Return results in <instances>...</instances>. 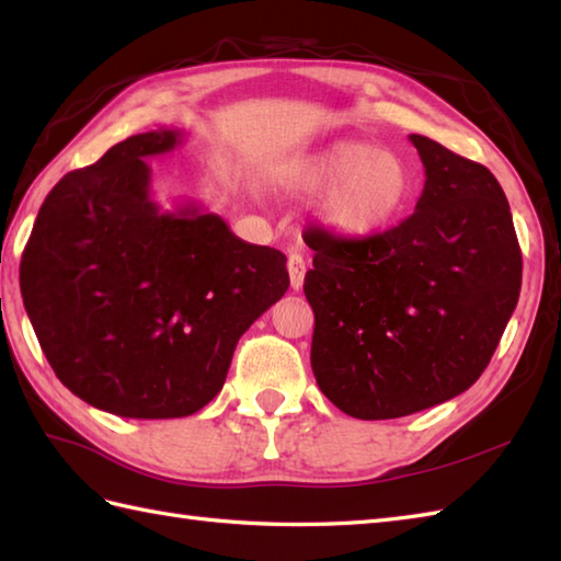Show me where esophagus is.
I'll return each mask as SVG.
<instances>
[{
	"instance_id": "34e87169",
	"label": "esophagus",
	"mask_w": 561,
	"mask_h": 561,
	"mask_svg": "<svg viewBox=\"0 0 561 561\" xmlns=\"http://www.w3.org/2000/svg\"><path fill=\"white\" fill-rule=\"evenodd\" d=\"M287 270H289L291 289L299 291L304 287V277H306V257L299 253V250H291V253H289Z\"/></svg>"
}]
</instances>
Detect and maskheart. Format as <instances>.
<instances>
[{"label": "heart", "instance_id": "b5f03b06", "mask_svg": "<svg viewBox=\"0 0 561 561\" xmlns=\"http://www.w3.org/2000/svg\"><path fill=\"white\" fill-rule=\"evenodd\" d=\"M289 183L304 193L328 190L316 211L318 221L350 241L388 229L408 207L414 187L408 163L368 141H335L296 159Z\"/></svg>", "mask_w": 561, "mask_h": 561}]
</instances>
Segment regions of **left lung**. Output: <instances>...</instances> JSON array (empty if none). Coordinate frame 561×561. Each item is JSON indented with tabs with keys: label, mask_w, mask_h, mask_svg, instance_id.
<instances>
[{
	"label": "left lung",
	"mask_w": 561,
	"mask_h": 561,
	"mask_svg": "<svg viewBox=\"0 0 561 561\" xmlns=\"http://www.w3.org/2000/svg\"><path fill=\"white\" fill-rule=\"evenodd\" d=\"M424 190L408 219L350 241L325 229L304 291L316 313L311 366L356 420H396L468 390L490 364L520 294V248L490 169L410 135Z\"/></svg>",
	"instance_id": "1"
}]
</instances>
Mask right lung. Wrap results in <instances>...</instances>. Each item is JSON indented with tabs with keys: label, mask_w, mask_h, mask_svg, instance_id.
<instances>
[{
	"label": "right lung",
	"mask_w": 561,
	"mask_h": 561,
	"mask_svg": "<svg viewBox=\"0 0 561 561\" xmlns=\"http://www.w3.org/2000/svg\"><path fill=\"white\" fill-rule=\"evenodd\" d=\"M181 129L127 137L45 197L21 296L55 376L133 420L187 416L217 396L243 332L289 289L287 257L199 205L161 209L147 157Z\"/></svg>",
	"instance_id": "add662e5"
}]
</instances>
